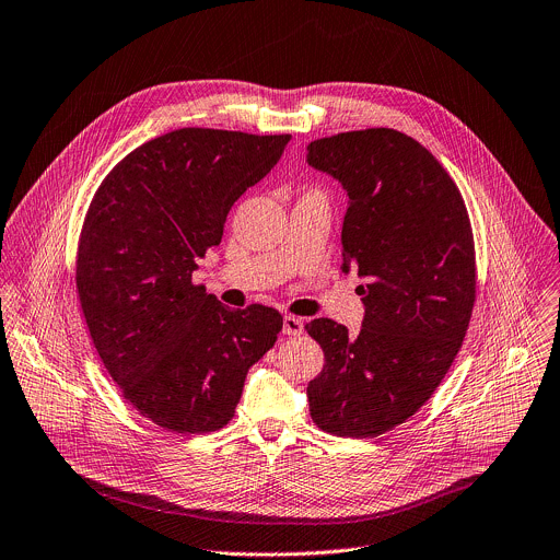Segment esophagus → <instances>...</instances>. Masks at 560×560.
<instances>
[{
	"label": "esophagus",
	"instance_id": "1",
	"mask_svg": "<svg viewBox=\"0 0 560 560\" xmlns=\"http://www.w3.org/2000/svg\"><path fill=\"white\" fill-rule=\"evenodd\" d=\"M283 335H288V337L303 335V322L299 316H292V314L283 316Z\"/></svg>",
	"mask_w": 560,
	"mask_h": 560
}]
</instances>
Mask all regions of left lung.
I'll use <instances>...</instances> for the list:
<instances>
[{"instance_id": "8db88e82", "label": "left lung", "mask_w": 560, "mask_h": 560, "mask_svg": "<svg viewBox=\"0 0 560 560\" xmlns=\"http://www.w3.org/2000/svg\"><path fill=\"white\" fill-rule=\"evenodd\" d=\"M305 162L343 186L341 270L365 281L357 337L332 318L305 326L326 357L307 383L310 415L337 436H378L428 401L465 339L476 296L467 208L436 156L392 128L310 141Z\"/></svg>"}]
</instances>
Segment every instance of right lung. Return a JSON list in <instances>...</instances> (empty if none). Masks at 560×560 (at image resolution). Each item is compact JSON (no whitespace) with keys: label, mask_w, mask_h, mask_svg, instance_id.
<instances>
[{"label":"right lung","mask_w":560,"mask_h":560,"mask_svg":"<svg viewBox=\"0 0 560 560\" xmlns=\"http://www.w3.org/2000/svg\"><path fill=\"white\" fill-rule=\"evenodd\" d=\"M290 135L182 128L126 154L102 182L77 250V292L104 368L145 419L179 434L223 428L248 370L275 346V307L230 310L192 283L232 203Z\"/></svg>","instance_id":"add662e5"}]
</instances>
